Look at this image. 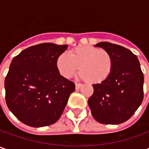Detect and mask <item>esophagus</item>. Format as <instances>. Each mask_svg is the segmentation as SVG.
<instances>
[{"mask_svg":"<svg viewBox=\"0 0 149 149\" xmlns=\"http://www.w3.org/2000/svg\"><path fill=\"white\" fill-rule=\"evenodd\" d=\"M81 86H82V84H78V83L75 84V88H76V89H79L80 87H81Z\"/></svg>","mask_w":149,"mask_h":149,"instance_id":"1","label":"esophagus"}]
</instances>
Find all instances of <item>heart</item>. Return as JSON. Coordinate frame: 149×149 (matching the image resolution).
Returning <instances> with one entry per match:
<instances>
[{
  "label": "heart",
  "mask_w": 149,
  "mask_h": 149,
  "mask_svg": "<svg viewBox=\"0 0 149 149\" xmlns=\"http://www.w3.org/2000/svg\"><path fill=\"white\" fill-rule=\"evenodd\" d=\"M113 65L110 53L92 46H79L71 49L69 55L63 53L56 59V68L61 76L70 79L79 69L80 78L91 84L105 80L111 74Z\"/></svg>",
  "instance_id": "b5f03b06"
}]
</instances>
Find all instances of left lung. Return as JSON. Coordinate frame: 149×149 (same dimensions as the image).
Segmentation results:
<instances>
[{"label":"left lung","mask_w":149,"mask_h":149,"mask_svg":"<svg viewBox=\"0 0 149 149\" xmlns=\"http://www.w3.org/2000/svg\"><path fill=\"white\" fill-rule=\"evenodd\" d=\"M110 53L113 65L111 74L100 84H93L88 100L95 120L103 124H118L133 116L143 100V74L137 56L129 49L109 42H100Z\"/></svg>","instance_id":"obj_1"}]
</instances>
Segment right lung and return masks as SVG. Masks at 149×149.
I'll return each mask as SVG.
<instances>
[{"mask_svg":"<svg viewBox=\"0 0 149 149\" xmlns=\"http://www.w3.org/2000/svg\"><path fill=\"white\" fill-rule=\"evenodd\" d=\"M67 45L39 44L21 51L12 60L5 79L6 102L20 122L31 127H45L58 121L74 82L61 76L57 57Z\"/></svg>","mask_w":149,"mask_h":149,"instance_id":"add662e5","label":"right lung"}]
</instances>
